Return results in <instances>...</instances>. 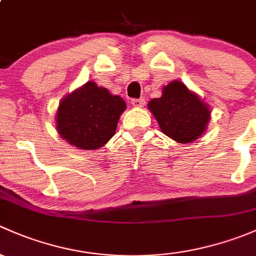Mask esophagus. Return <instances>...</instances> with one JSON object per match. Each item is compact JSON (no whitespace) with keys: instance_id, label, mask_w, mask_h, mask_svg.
<instances>
[{"instance_id":"obj_1","label":"esophagus","mask_w":256,"mask_h":256,"mask_svg":"<svg viewBox=\"0 0 256 256\" xmlns=\"http://www.w3.org/2000/svg\"><path fill=\"white\" fill-rule=\"evenodd\" d=\"M130 104H133L134 107H143L146 104V100L144 98H133L130 101Z\"/></svg>"}]
</instances>
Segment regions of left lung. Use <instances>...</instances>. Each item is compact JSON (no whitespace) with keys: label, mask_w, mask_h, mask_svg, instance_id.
Wrapping results in <instances>:
<instances>
[{"label":"left lung","mask_w":256,"mask_h":256,"mask_svg":"<svg viewBox=\"0 0 256 256\" xmlns=\"http://www.w3.org/2000/svg\"><path fill=\"white\" fill-rule=\"evenodd\" d=\"M162 133L178 143L196 140L206 129L210 108L181 81H172L162 90L160 98L148 104Z\"/></svg>","instance_id":"left-lung-1"}]
</instances>
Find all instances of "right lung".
I'll list each match as a JSON object with an SVG mask.
<instances>
[{"instance_id": "add662e5", "label": "right lung", "mask_w": 256, "mask_h": 256, "mask_svg": "<svg viewBox=\"0 0 256 256\" xmlns=\"http://www.w3.org/2000/svg\"><path fill=\"white\" fill-rule=\"evenodd\" d=\"M122 97L88 81L65 97L56 113V129L71 146L94 150L114 136L118 120L126 110Z\"/></svg>"}]
</instances>
